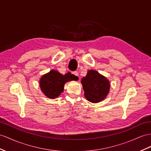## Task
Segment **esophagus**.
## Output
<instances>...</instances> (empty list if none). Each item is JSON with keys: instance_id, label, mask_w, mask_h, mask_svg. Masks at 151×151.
<instances>
[{"instance_id": "esophagus-1", "label": "esophagus", "mask_w": 151, "mask_h": 151, "mask_svg": "<svg viewBox=\"0 0 151 151\" xmlns=\"http://www.w3.org/2000/svg\"><path fill=\"white\" fill-rule=\"evenodd\" d=\"M73 74L75 76H76V77H78V78L79 77V76H78V73L77 72V71H73Z\"/></svg>"}]
</instances>
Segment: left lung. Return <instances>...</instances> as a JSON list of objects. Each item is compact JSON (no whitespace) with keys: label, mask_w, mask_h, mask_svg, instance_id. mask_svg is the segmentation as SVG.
<instances>
[{"label":"left lung","mask_w":151,"mask_h":151,"mask_svg":"<svg viewBox=\"0 0 151 151\" xmlns=\"http://www.w3.org/2000/svg\"><path fill=\"white\" fill-rule=\"evenodd\" d=\"M84 95L88 101L99 103L105 99L110 91V82L106 77L95 70H88L81 80Z\"/></svg>","instance_id":"obj_1"}]
</instances>
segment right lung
Returning <instances> with one entry per match:
<instances>
[{"label": "right lung", "instance_id": "right-lung-1", "mask_svg": "<svg viewBox=\"0 0 151 151\" xmlns=\"http://www.w3.org/2000/svg\"><path fill=\"white\" fill-rule=\"evenodd\" d=\"M78 79V77L71 74L70 72L63 75L52 69L41 76L40 80V88L43 94L48 98L55 99L64 91L65 83Z\"/></svg>", "mask_w": 151, "mask_h": 151}]
</instances>
